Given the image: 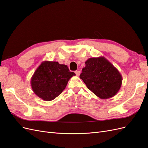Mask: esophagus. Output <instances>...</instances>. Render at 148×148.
<instances>
[{"label":"esophagus","mask_w":148,"mask_h":148,"mask_svg":"<svg viewBox=\"0 0 148 148\" xmlns=\"http://www.w3.org/2000/svg\"><path fill=\"white\" fill-rule=\"evenodd\" d=\"M75 73L77 75V77H79L80 75V71H75Z\"/></svg>","instance_id":"obj_1"}]
</instances>
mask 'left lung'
I'll return each instance as SVG.
<instances>
[{"label":"left lung","instance_id":"obj_1","mask_svg":"<svg viewBox=\"0 0 148 148\" xmlns=\"http://www.w3.org/2000/svg\"><path fill=\"white\" fill-rule=\"evenodd\" d=\"M79 76L87 88L102 99L117 95L122 83L119 71L104 57L89 58Z\"/></svg>","mask_w":148,"mask_h":148}]
</instances>
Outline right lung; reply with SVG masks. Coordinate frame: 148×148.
<instances>
[{"mask_svg":"<svg viewBox=\"0 0 148 148\" xmlns=\"http://www.w3.org/2000/svg\"><path fill=\"white\" fill-rule=\"evenodd\" d=\"M75 75L65 65L44 61L31 77V86L36 95L44 101H50L60 95Z\"/></svg>","mask_w":148,"mask_h":148,"instance_id":"1","label":"right lung"}]
</instances>
